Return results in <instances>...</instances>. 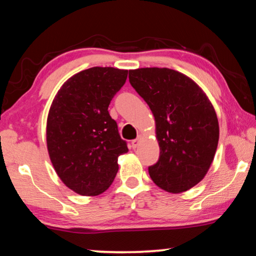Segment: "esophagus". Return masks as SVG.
<instances>
[{
    "instance_id": "esophagus-1",
    "label": "esophagus",
    "mask_w": 256,
    "mask_h": 256,
    "mask_svg": "<svg viewBox=\"0 0 256 256\" xmlns=\"http://www.w3.org/2000/svg\"><path fill=\"white\" fill-rule=\"evenodd\" d=\"M140 141H141V136H138V138H136V140H132V148L133 149L138 148V144H140Z\"/></svg>"
}]
</instances>
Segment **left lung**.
Listing matches in <instances>:
<instances>
[{"mask_svg":"<svg viewBox=\"0 0 256 256\" xmlns=\"http://www.w3.org/2000/svg\"><path fill=\"white\" fill-rule=\"evenodd\" d=\"M130 84L156 122L160 154L151 180L170 193L185 192L204 178L219 141V123L204 92L190 78L167 68L130 70Z\"/></svg>","mask_w":256,"mask_h":256,"instance_id":"8db88e82","label":"left lung"}]
</instances>
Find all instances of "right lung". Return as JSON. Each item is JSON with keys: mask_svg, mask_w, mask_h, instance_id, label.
<instances>
[{"mask_svg": "<svg viewBox=\"0 0 256 256\" xmlns=\"http://www.w3.org/2000/svg\"><path fill=\"white\" fill-rule=\"evenodd\" d=\"M128 70L94 66L64 82L52 102L46 126L47 150L60 180L80 196L110 188L126 142L108 106L124 86Z\"/></svg>", "mask_w": 256, "mask_h": 256, "instance_id": "right-lung-1", "label": "right lung"}]
</instances>
